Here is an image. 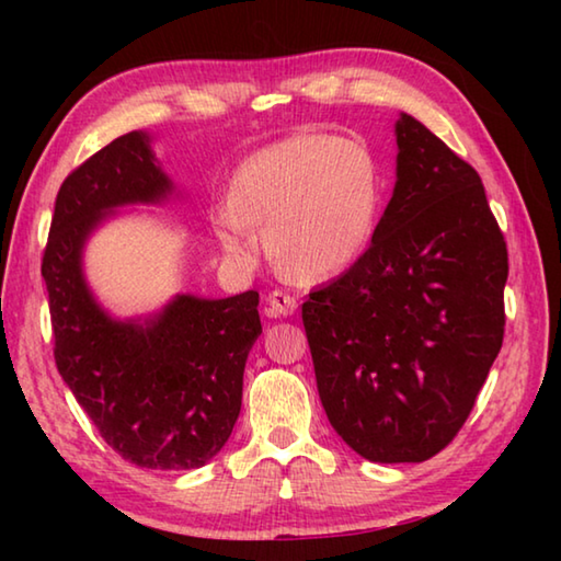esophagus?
Masks as SVG:
<instances>
[{"label": "esophagus", "instance_id": "34e87169", "mask_svg": "<svg viewBox=\"0 0 561 561\" xmlns=\"http://www.w3.org/2000/svg\"><path fill=\"white\" fill-rule=\"evenodd\" d=\"M264 311H267V317H291L297 311V299L287 291L274 289L267 297V309Z\"/></svg>", "mask_w": 561, "mask_h": 561}]
</instances>
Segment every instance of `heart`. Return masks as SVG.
Masks as SVG:
<instances>
[{"label":"heart","mask_w":561,"mask_h":561,"mask_svg":"<svg viewBox=\"0 0 561 561\" xmlns=\"http://www.w3.org/2000/svg\"><path fill=\"white\" fill-rule=\"evenodd\" d=\"M381 207V170L360 140L294 133L244 158L230 197L213 207V230L234 260L264 250L309 279L346 272L371 242Z\"/></svg>","instance_id":"obj_1"}]
</instances>
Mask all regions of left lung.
<instances>
[{"label": "left lung", "mask_w": 561, "mask_h": 561, "mask_svg": "<svg viewBox=\"0 0 561 561\" xmlns=\"http://www.w3.org/2000/svg\"><path fill=\"white\" fill-rule=\"evenodd\" d=\"M371 244L301 304L321 405L371 462H423L474 405L505 334L507 244L478 170L401 113Z\"/></svg>", "instance_id": "8db88e82"}]
</instances>
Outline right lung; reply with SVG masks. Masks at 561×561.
<instances>
[{
  "label": "right lung",
  "mask_w": 561,
  "mask_h": 561,
  "mask_svg": "<svg viewBox=\"0 0 561 561\" xmlns=\"http://www.w3.org/2000/svg\"><path fill=\"white\" fill-rule=\"evenodd\" d=\"M173 183L150 136L126 133L64 180L42 277L49 291L54 358L64 383L123 460L193 470L230 438L242 405L260 294L227 299L178 294L148 319H113L83 277V247L116 207L158 205Z\"/></svg>",
  "instance_id": "1"
}]
</instances>
